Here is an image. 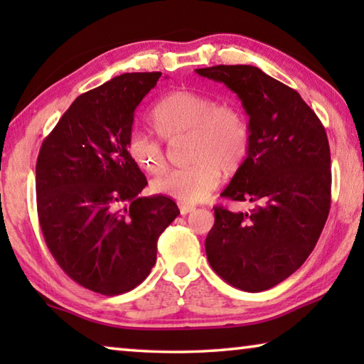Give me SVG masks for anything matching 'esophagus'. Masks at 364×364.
Here are the masks:
<instances>
[{
	"mask_svg": "<svg viewBox=\"0 0 364 364\" xmlns=\"http://www.w3.org/2000/svg\"><path fill=\"white\" fill-rule=\"evenodd\" d=\"M178 207H180L181 215H188V213L196 210V207L194 205H189V204H178Z\"/></svg>",
	"mask_w": 364,
	"mask_h": 364,
	"instance_id": "34e87169",
	"label": "esophagus"
}]
</instances>
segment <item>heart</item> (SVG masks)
<instances>
[{
  "label": "heart",
  "mask_w": 364,
  "mask_h": 364,
  "mask_svg": "<svg viewBox=\"0 0 364 364\" xmlns=\"http://www.w3.org/2000/svg\"><path fill=\"white\" fill-rule=\"evenodd\" d=\"M152 128L171 141L189 134L191 165L164 171L152 181L156 193L194 204L210 196L221 180V168L241 167L250 147V128L244 114L231 104H217L212 96L194 90H176L160 100L151 114ZM128 154L141 170L156 175L167 167L164 146L157 139L133 133Z\"/></svg>",
  "instance_id": "b5f03b06"
}]
</instances>
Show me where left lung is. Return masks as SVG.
Returning <instances> with one entry per match:
<instances>
[{"mask_svg": "<svg viewBox=\"0 0 364 364\" xmlns=\"http://www.w3.org/2000/svg\"><path fill=\"white\" fill-rule=\"evenodd\" d=\"M225 83L249 115L250 147L221 193L254 204L217 205L205 252L228 284L262 292L295 273L315 249L331 208V151L316 114L297 91L254 65L196 70Z\"/></svg>", "mask_w": 364, "mask_h": 364, "instance_id": "obj_1", "label": "left lung"}]
</instances>
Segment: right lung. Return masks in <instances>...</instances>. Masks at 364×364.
I'll list each match as a JSON object with an SVG mask.
<instances>
[{
	"mask_svg": "<svg viewBox=\"0 0 364 364\" xmlns=\"http://www.w3.org/2000/svg\"><path fill=\"white\" fill-rule=\"evenodd\" d=\"M160 72L123 73L80 95L43 141L36 208L64 273L119 295L151 273L157 241L180 210L167 196L139 197L147 180L128 154L134 110Z\"/></svg>",
	"mask_w": 364,
	"mask_h": 364,
	"instance_id": "1",
	"label": "right lung"
}]
</instances>
